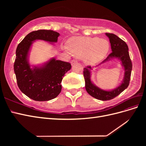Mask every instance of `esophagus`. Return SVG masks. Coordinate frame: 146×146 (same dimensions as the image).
I'll return each instance as SVG.
<instances>
[{
    "label": "esophagus",
    "instance_id": "esophagus-1",
    "mask_svg": "<svg viewBox=\"0 0 146 146\" xmlns=\"http://www.w3.org/2000/svg\"><path fill=\"white\" fill-rule=\"evenodd\" d=\"M78 63V61H77V60H72L71 61V62H70V63H71L72 65H74V64H76V63Z\"/></svg>",
    "mask_w": 146,
    "mask_h": 146
}]
</instances>
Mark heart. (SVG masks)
Wrapping results in <instances>:
<instances>
[{"label":"heart","instance_id":"b5f03b06","mask_svg":"<svg viewBox=\"0 0 146 146\" xmlns=\"http://www.w3.org/2000/svg\"><path fill=\"white\" fill-rule=\"evenodd\" d=\"M67 49L78 57H84L90 64H96L107 54L110 45L104 39L77 36L70 39Z\"/></svg>","mask_w":146,"mask_h":146}]
</instances>
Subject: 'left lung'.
<instances>
[{
    "mask_svg": "<svg viewBox=\"0 0 146 146\" xmlns=\"http://www.w3.org/2000/svg\"><path fill=\"white\" fill-rule=\"evenodd\" d=\"M106 35L109 38L111 43L112 52L101 63H104L112 58H118L121 60L125 70L124 77L121 85L111 91L102 90L94 85L91 80V70L92 69L91 66H86L83 69L85 88L88 93L93 98L103 101L113 99L126 89L129 85L132 70V63L129 53V47L125 42L114 34L106 33Z\"/></svg>",
    "mask_w": 146,
    "mask_h": 146,
    "instance_id": "8db88e82",
    "label": "left lung"
}]
</instances>
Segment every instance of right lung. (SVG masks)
Instances as JSON below:
<instances>
[{"mask_svg": "<svg viewBox=\"0 0 146 146\" xmlns=\"http://www.w3.org/2000/svg\"><path fill=\"white\" fill-rule=\"evenodd\" d=\"M60 34L50 30L30 32L17 47L14 71L17 84L23 93L36 101H48L55 98L61 91L63 77L71 68L68 62L52 58L41 67L31 68L29 52L33 41L41 39L56 42Z\"/></svg>", "mask_w": 146, "mask_h": 146, "instance_id": "add662e5", "label": "right lung"}]
</instances>
